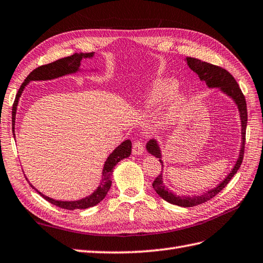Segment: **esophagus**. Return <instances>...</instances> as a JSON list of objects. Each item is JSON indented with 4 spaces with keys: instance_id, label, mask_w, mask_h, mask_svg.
<instances>
[{
    "instance_id": "obj_1",
    "label": "esophagus",
    "mask_w": 263,
    "mask_h": 263,
    "mask_svg": "<svg viewBox=\"0 0 263 263\" xmlns=\"http://www.w3.org/2000/svg\"><path fill=\"white\" fill-rule=\"evenodd\" d=\"M144 152V144L141 141H137L133 145V154L134 155H141Z\"/></svg>"
}]
</instances>
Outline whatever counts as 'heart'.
<instances>
[{
	"instance_id": "obj_1",
	"label": "heart",
	"mask_w": 263,
	"mask_h": 263,
	"mask_svg": "<svg viewBox=\"0 0 263 263\" xmlns=\"http://www.w3.org/2000/svg\"><path fill=\"white\" fill-rule=\"evenodd\" d=\"M178 87L179 82L176 79L163 78L156 80L155 82H153V84L149 86L147 92L143 96V104H145V107L148 108L159 107L174 97V95L177 93ZM183 103L184 98L182 96L176 97L174 98L173 107L177 109L182 106Z\"/></svg>"
}]
</instances>
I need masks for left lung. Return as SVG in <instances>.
I'll list each match as a JSON object with an SVG mask.
<instances>
[{
    "instance_id": "obj_1",
    "label": "left lung",
    "mask_w": 263,
    "mask_h": 263,
    "mask_svg": "<svg viewBox=\"0 0 263 263\" xmlns=\"http://www.w3.org/2000/svg\"><path fill=\"white\" fill-rule=\"evenodd\" d=\"M185 62L188 64V66L194 71L201 81H205L208 87H219L221 92H224L226 96L233 99V101L236 103L238 108V111H240L241 117V127H242V144H241V149L240 154H238V159L235 163L234 167L232 168V171L227 174V177L221 181V182L216 185L215 188L206 191L205 194L200 196H177L174 195L173 192L168 190L166 186L163 183V177H162V171L161 174H159L154 180L153 182V188L156 191V194L159 195L161 198H163L165 201L172 203V205H177L180 207H194L197 205H200V203L206 202L211 200L216 195L219 194V192L223 190L227 183L230 182L231 179L235 176L238 168H240L243 156H244V145H246V132H247V122H248V110H247V101L246 98H244L243 93L238 86L235 79L232 77L231 73H229L226 69L221 68L219 66L213 65V64H209L207 62H202L200 60H197L194 57H186ZM146 149L148 153L154 155L155 157L159 159L161 162V165L163 168V161H162V153L160 145L157 143L156 139H149V142L146 144Z\"/></svg>"
}]
</instances>
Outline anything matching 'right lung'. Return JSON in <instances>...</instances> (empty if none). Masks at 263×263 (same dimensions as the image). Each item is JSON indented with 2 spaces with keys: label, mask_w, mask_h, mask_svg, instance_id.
<instances>
[{
  "label": "right lung",
  "mask_w": 263,
  "mask_h": 263,
  "mask_svg": "<svg viewBox=\"0 0 263 263\" xmlns=\"http://www.w3.org/2000/svg\"><path fill=\"white\" fill-rule=\"evenodd\" d=\"M93 56H95V52H85V54H83V52H80V54L75 52V54H73L72 56L61 58V60H57L55 62L49 63V64H47V65L39 66L36 69H33V71L28 75L27 79L25 80V82L21 84L20 89H19V91H17L16 96H15V100H14L13 107H12V129H14L17 102H19V99L22 95V91L25 90L26 85L30 82V81H47V80H52V79L64 77V75H66V74L77 73L78 71H80L81 61H82L83 58H92ZM13 135H15V134H13ZM130 153H132V142L129 141V139H127V141L122 142L119 146L117 147L112 152V153L108 156L107 161L104 162L103 170H102V180L100 182V185L98 186L97 190L93 192L92 195L83 198V199L75 200V201L55 200V199H52V198H49L47 196L43 195L42 192L38 191L32 184H30V185L38 192L40 196L44 197L46 200L60 208L68 209V211L90 208V207L98 205L99 202L104 199V197L107 196L110 186H111V183H112L111 176H112V170H114L115 165L119 161L124 160V159H126V157L129 156Z\"/></svg>",
  "instance_id": "obj_1"
}]
</instances>
